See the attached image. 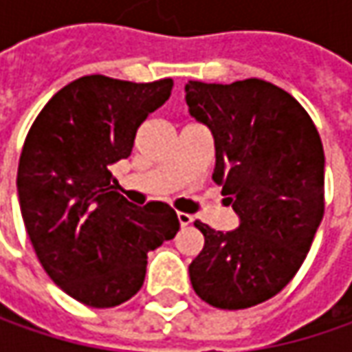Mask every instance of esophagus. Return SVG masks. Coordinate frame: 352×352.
Masks as SVG:
<instances>
[{"label":"esophagus","instance_id":"1","mask_svg":"<svg viewBox=\"0 0 352 352\" xmlns=\"http://www.w3.org/2000/svg\"><path fill=\"white\" fill-rule=\"evenodd\" d=\"M178 221L182 227H188V225L194 221V217L190 215V213H182V211H178Z\"/></svg>","mask_w":352,"mask_h":352}]
</instances>
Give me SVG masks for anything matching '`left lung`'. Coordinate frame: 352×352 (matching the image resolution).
Listing matches in <instances>:
<instances>
[{"mask_svg":"<svg viewBox=\"0 0 352 352\" xmlns=\"http://www.w3.org/2000/svg\"><path fill=\"white\" fill-rule=\"evenodd\" d=\"M186 103L213 135V182L239 215L227 233L194 223L206 243L190 264L192 286L219 309L263 304L296 276L323 219L318 129L288 91L258 78L190 80Z\"/></svg>","mask_w":352,"mask_h":352,"instance_id":"obj_1","label":"left lung"}]
</instances>
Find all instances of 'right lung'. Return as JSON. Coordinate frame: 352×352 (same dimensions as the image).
<instances>
[{"label": "right lung", "mask_w": 352, "mask_h": 352, "mask_svg": "<svg viewBox=\"0 0 352 352\" xmlns=\"http://www.w3.org/2000/svg\"><path fill=\"white\" fill-rule=\"evenodd\" d=\"M170 78L135 84L84 76L56 91L29 131L17 170L21 215L50 280L89 307L141 290L146 252L180 223L162 201L137 208L109 166L131 155L137 129L170 98Z\"/></svg>", "instance_id": "right-lung-1"}]
</instances>
